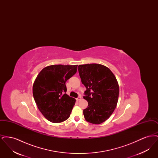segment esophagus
I'll return each instance as SVG.
<instances>
[{
  "mask_svg": "<svg viewBox=\"0 0 158 158\" xmlns=\"http://www.w3.org/2000/svg\"><path fill=\"white\" fill-rule=\"evenodd\" d=\"M81 99H82V97H81V96H79V97H78V98L76 99V100H77V101H80V100H81Z\"/></svg>",
  "mask_w": 158,
  "mask_h": 158,
  "instance_id": "esophagus-1",
  "label": "esophagus"
}]
</instances>
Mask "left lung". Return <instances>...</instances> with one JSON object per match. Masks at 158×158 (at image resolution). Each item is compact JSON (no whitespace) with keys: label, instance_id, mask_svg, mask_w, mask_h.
I'll return each mask as SVG.
<instances>
[{"label":"left lung","instance_id":"8db88e82","mask_svg":"<svg viewBox=\"0 0 158 158\" xmlns=\"http://www.w3.org/2000/svg\"><path fill=\"white\" fill-rule=\"evenodd\" d=\"M77 69L86 88L83 98L88 106L83 111L85 119L92 124H101L110 118L117 106L118 83L111 70L102 64H80Z\"/></svg>","mask_w":158,"mask_h":158}]
</instances>
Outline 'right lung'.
Listing matches in <instances>:
<instances>
[{"label": "right lung", "instance_id": "obj_1", "mask_svg": "<svg viewBox=\"0 0 158 158\" xmlns=\"http://www.w3.org/2000/svg\"><path fill=\"white\" fill-rule=\"evenodd\" d=\"M77 65L54 64L43 69L32 86V93L40 111L54 123L66 120L70 117L75 98L66 94V82L77 72Z\"/></svg>", "mask_w": 158, "mask_h": 158}]
</instances>
